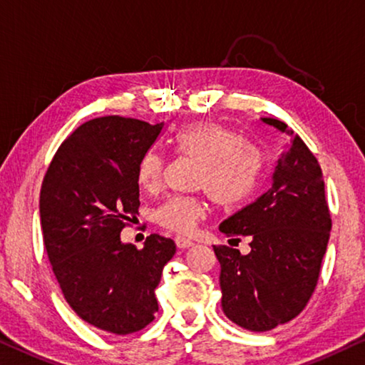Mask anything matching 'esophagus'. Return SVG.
Instances as JSON below:
<instances>
[{
  "mask_svg": "<svg viewBox=\"0 0 365 365\" xmlns=\"http://www.w3.org/2000/svg\"><path fill=\"white\" fill-rule=\"evenodd\" d=\"M175 244L178 248H190L193 247V242L190 239H185V237H175Z\"/></svg>",
  "mask_w": 365,
  "mask_h": 365,
  "instance_id": "obj_1",
  "label": "esophagus"
}]
</instances>
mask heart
Listing matches in <instances>:
<instances>
[{"label":"heart","mask_w":365,"mask_h":365,"mask_svg":"<svg viewBox=\"0 0 365 365\" xmlns=\"http://www.w3.org/2000/svg\"><path fill=\"white\" fill-rule=\"evenodd\" d=\"M172 146L178 154L200 162L196 187L205 190L214 205L237 206L255 190L262 172L259 153L224 125L200 121L185 126L172 138ZM164 172L162 154L155 149L148 151L138 165V183L146 192H154L164 180ZM203 216V203L190 196H172L155 210V222L183 235L192 234Z\"/></svg>","instance_id":"1"}]
</instances>
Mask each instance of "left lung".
I'll return each instance as SVG.
<instances>
[{"label": "left lung", "instance_id": "8db88e82", "mask_svg": "<svg viewBox=\"0 0 365 365\" xmlns=\"http://www.w3.org/2000/svg\"><path fill=\"white\" fill-rule=\"evenodd\" d=\"M284 136L271 187L252 205L225 219L219 230L232 240L250 239V253L214 245L221 264L222 310L250 331L291 322L315 291L331 217L320 164L284 121L262 118Z\"/></svg>", "mask_w": 365, "mask_h": 365}]
</instances>
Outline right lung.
<instances>
[{
  "label": "right lung",
  "instance_id": "right-lung-1",
  "mask_svg": "<svg viewBox=\"0 0 365 365\" xmlns=\"http://www.w3.org/2000/svg\"><path fill=\"white\" fill-rule=\"evenodd\" d=\"M162 128L118 115L86 121L58 148L40 190L43 244L63 296L107 333L154 320V291L175 255L173 240L158 234L140 250L120 239L140 207L138 165Z\"/></svg>",
  "mask_w": 365,
  "mask_h": 365
}]
</instances>
